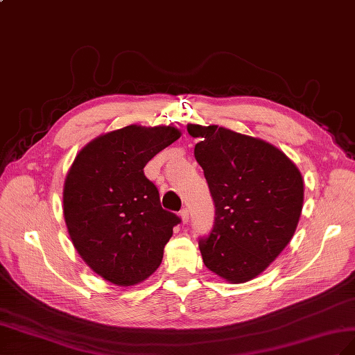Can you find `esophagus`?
<instances>
[{"label": "esophagus", "instance_id": "esophagus-1", "mask_svg": "<svg viewBox=\"0 0 355 355\" xmlns=\"http://www.w3.org/2000/svg\"><path fill=\"white\" fill-rule=\"evenodd\" d=\"M178 216L181 217V221H183L184 225H186V223H189V209H187V208H183V209H181Z\"/></svg>", "mask_w": 355, "mask_h": 355}]
</instances>
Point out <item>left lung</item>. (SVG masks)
<instances>
[{
  "label": "left lung",
  "instance_id": "left-lung-1",
  "mask_svg": "<svg viewBox=\"0 0 355 355\" xmlns=\"http://www.w3.org/2000/svg\"><path fill=\"white\" fill-rule=\"evenodd\" d=\"M200 138L195 157L214 199L216 218L199 241L205 266L232 284L265 270L295 235L303 178L279 148L216 125H187Z\"/></svg>",
  "mask_w": 355,
  "mask_h": 355
}]
</instances>
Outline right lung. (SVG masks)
Instances as JSON below:
<instances>
[{"mask_svg":"<svg viewBox=\"0 0 355 355\" xmlns=\"http://www.w3.org/2000/svg\"><path fill=\"white\" fill-rule=\"evenodd\" d=\"M181 132L174 126L129 125L78 151L64 184V217L86 265L111 284L147 279L162 263L180 218L162 208L147 162Z\"/></svg>","mask_w":355,"mask_h":355,"instance_id":"obj_1","label":"right lung"}]
</instances>
